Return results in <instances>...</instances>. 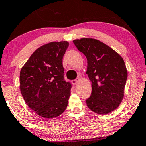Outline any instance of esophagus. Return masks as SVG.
I'll return each instance as SVG.
<instances>
[{
  "instance_id": "obj_1",
  "label": "esophagus",
  "mask_w": 146,
  "mask_h": 146,
  "mask_svg": "<svg viewBox=\"0 0 146 146\" xmlns=\"http://www.w3.org/2000/svg\"><path fill=\"white\" fill-rule=\"evenodd\" d=\"M78 81H79V80H78V79H77V80H72L71 82H72V84H73V85H75L78 82Z\"/></svg>"
}]
</instances>
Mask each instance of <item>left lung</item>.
Instances as JSON below:
<instances>
[{
  "mask_svg": "<svg viewBox=\"0 0 146 146\" xmlns=\"http://www.w3.org/2000/svg\"><path fill=\"white\" fill-rule=\"evenodd\" d=\"M73 43L87 59L86 74L92 82L91 95L86 100L87 106L99 115L111 113L124 95L128 72L123 58L98 40L82 38Z\"/></svg>",
  "mask_w": 146,
  "mask_h": 146,
  "instance_id": "1",
  "label": "left lung"
}]
</instances>
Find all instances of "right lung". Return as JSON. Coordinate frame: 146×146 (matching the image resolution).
<instances>
[{
    "instance_id": "add662e5",
    "label": "right lung",
    "mask_w": 146,
    "mask_h": 146,
    "mask_svg": "<svg viewBox=\"0 0 146 146\" xmlns=\"http://www.w3.org/2000/svg\"><path fill=\"white\" fill-rule=\"evenodd\" d=\"M68 42H53L38 48L20 73V88L28 106L39 116L51 119L66 110L71 84L64 78L62 59Z\"/></svg>"
}]
</instances>
